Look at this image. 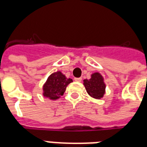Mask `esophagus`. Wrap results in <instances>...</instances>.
Wrapping results in <instances>:
<instances>
[{"label":"esophagus","instance_id":"34e87169","mask_svg":"<svg viewBox=\"0 0 147 147\" xmlns=\"http://www.w3.org/2000/svg\"><path fill=\"white\" fill-rule=\"evenodd\" d=\"M74 80L77 82H80L82 80L81 77H78V78H74Z\"/></svg>","mask_w":147,"mask_h":147}]
</instances>
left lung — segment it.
I'll list each match as a JSON object with an SVG mask.
<instances>
[{"mask_svg":"<svg viewBox=\"0 0 147 147\" xmlns=\"http://www.w3.org/2000/svg\"><path fill=\"white\" fill-rule=\"evenodd\" d=\"M84 85L90 96L95 99H100L105 93V84L103 78L99 73H94L90 80H84Z\"/></svg>","mask_w":147,"mask_h":147,"instance_id":"8db88e82","label":"left lung"}]
</instances>
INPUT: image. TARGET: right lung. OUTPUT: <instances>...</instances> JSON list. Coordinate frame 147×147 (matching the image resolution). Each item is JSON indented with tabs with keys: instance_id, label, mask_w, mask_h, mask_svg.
<instances>
[{
	"instance_id": "right-lung-1",
	"label": "right lung",
	"mask_w": 147,
	"mask_h": 147,
	"mask_svg": "<svg viewBox=\"0 0 147 147\" xmlns=\"http://www.w3.org/2000/svg\"><path fill=\"white\" fill-rule=\"evenodd\" d=\"M71 82H73L72 79H67L60 71L53 73L49 76L43 86V94L44 96L51 100H57L61 96H63L66 87Z\"/></svg>"
}]
</instances>
